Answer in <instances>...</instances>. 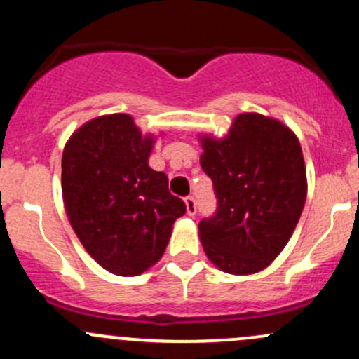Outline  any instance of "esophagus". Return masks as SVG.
I'll use <instances>...</instances> for the list:
<instances>
[{"mask_svg": "<svg viewBox=\"0 0 359 359\" xmlns=\"http://www.w3.org/2000/svg\"><path fill=\"white\" fill-rule=\"evenodd\" d=\"M186 210L189 215H194V213H196V200H194L193 196L186 198Z\"/></svg>", "mask_w": 359, "mask_h": 359, "instance_id": "34e87169", "label": "esophagus"}]
</instances>
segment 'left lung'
Masks as SVG:
<instances>
[{
    "label": "left lung",
    "instance_id": "1",
    "mask_svg": "<svg viewBox=\"0 0 359 359\" xmlns=\"http://www.w3.org/2000/svg\"><path fill=\"white\" fill-rule=\"evenodd\" d=\"M201 168L217 198L200 224L208 259L231 274L259 273L290 240L307 194L302 149L290 128L247 112L226 139H201Z\"/></svg>",
    "mask_w": 359,
    "mask_h": 359
}]
</instances>
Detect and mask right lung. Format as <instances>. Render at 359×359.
Instances as JSON below:
<instances>
[{
    "instance_id": "right-lung-1",
    "label": "right lung",
    "mask_w": 359,
    "mask_h": 359,
    "mask_svg": "<svg viewBox=\"0 0 359 359\" xmlns=\"http://www.w3.org/2000/svg\"><path fill=\"white\" fill-rule=\"evenodd\" d=\"M153 137L128 114L95 118L69 139L62 154L66 212L86 252L112 274L137 276L165 252L186 203L168 177L147 165Z\"/></svg>"
}]
</instances>
